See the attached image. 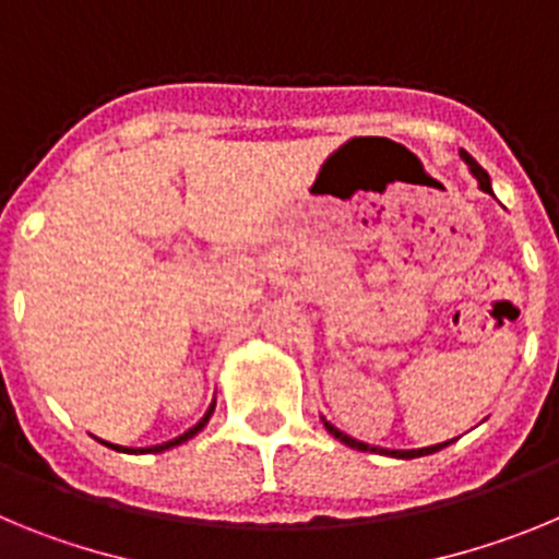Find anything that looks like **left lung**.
Returning <instances> with one entry per match:
<instances>
[{
    "label": "left lung",
    "instance_id": "obj_1",
    "mask_svg": "<svg viewBox=\"0 0 559 559\" xmlns=\"http://www.w3.org/2000/svg\"><path fill=\"white\" fill-rule=\"evenodd\" d=\"M459 156H462V162L467 167H471V173H473V179L478 181V187H481L484 192H492V187H490V176H487V170H484L481 165H478L476 159H473L471 153L467 151H459ZM324 428H328L330 433H333L335 439H338V442H344V445L347 448H355V451H369V453H380V456H394V459H417V456H428V453H437V451H442V448H448L453 442H439V445H431V448H417V451H389V448H374V445H364V442H358V439H353V437H347V433H341L338 428L335 426H330L328 419H324Z\"/></svg>",
    "mask_w": 559,
    "mask_h": 559
}]
</instances>
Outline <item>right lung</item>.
I'll return each mask as SVG.
<instances>
[{"mask_svg":"<svg viewBox=\"0 0 559 559\" xmlns=\"http://www.w3.org/2000/svg\"><path fill=\"white\" fill-rule=\"evenodd\" d=\"M212 412H215V403H212V406L206 408L204 417H201L199 423H195V426L190 428V431L181 433V437L170 439V442H162V445H153V448H136V451H131V453H162V451H170V448H176V445H185L187 439H192L199 431H204V426H206V423H210ZM106 445H111V442H106ZM111 448H114V451H128V448H120V445H111Z\"/></svg>","mask_w":559,"mask_h":559,"instance_id":"right-lung-1","label":"right lung"}]
</instances>
